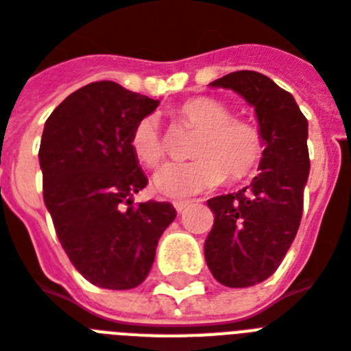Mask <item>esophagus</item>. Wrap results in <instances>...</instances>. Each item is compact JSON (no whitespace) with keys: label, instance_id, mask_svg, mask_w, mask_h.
<instances>
[{"label":"esophagus","instance_id":"obj_1","mask_svg":"<svg viewBox=\"0 0 351 351\" xmlns=\"http://www.w3.org/2000/svg\"><path fill=\"white\" fill-rule=\"evenodd\" d=\"M187 207H189V202H175L176 212H184Z\"/></svg>","mask_w":351,"mask_h":351}]
</instances>
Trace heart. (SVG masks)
<instances>
[{
    "instance_id": "heart-1",
    "label": "heart",
    "mask_w": 351,
    "mask_h": 351,
    "mask_svg": "<svg viewBox=\"0 0 351 351\" xmlns=\"http://www.w3.org/2000/svg\"><path fill=\"white\" fill-rule=\"evenodd\" d=\"M176 117L182 125L198 132L193 157L187 164H166L153 176V191L162 198L185 202L210 191L225 180H243L257 169L264 157V137L258 126L244 117H232L225 103L214 98L185 101ZM132 152L144 166H157L166 146L158 130L157 117L146 116L134 126Z\"/></svg>"
}]
</instances>
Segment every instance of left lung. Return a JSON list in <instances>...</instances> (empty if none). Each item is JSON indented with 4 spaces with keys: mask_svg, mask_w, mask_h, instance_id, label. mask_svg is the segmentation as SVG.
Instances as JSON below:
<instances>
[{
    "mask_svg": "<svg viewBox=\"0 0 351 351\" xmlns=\"http://www.w3.org/2000/svg\"><path fill=\"white\" fill-rule=\"evenodd\" d=\"M255 108L264 157L252 184L207 202L214 226L205 261L219 284L250 287L269 278L296 237L308 169V123L293 94L257 71H235L212 82Z\"/></svg>",
    "mask_w": 351,
    "mask_h": 351,
    "instance_id": "8db88e82",
    "label": "left lung"
}]
</instances>
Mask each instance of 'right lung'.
Here are the masks:
<instances>
[{"instance_id": "1", "label": "right lung", "mask_w": 351, "mask_h": 351, "mask_svg": "<svg viewBox=\"0 0 351 351\" xmlns=\"http://www.w3.org/2000/svg\"><path fill=\"white\" fill-rule=\"evenodd\" d=\"M157 107L158 99L116 82H93L69 94L44 125V203L73 266L103 289L143 284L162 232L176 217L171 203L134 207L132 199L148 184L132 132Z\"/></svg>"}]
</instances>
